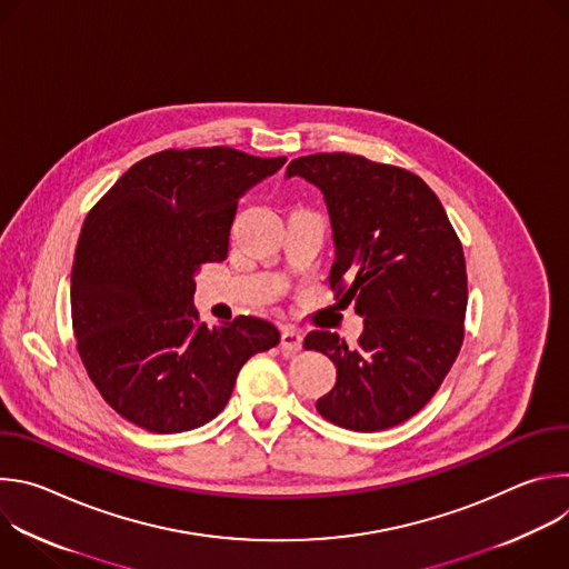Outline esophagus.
I'll return each mask as SVG.
<instances>
[{"mask_svg": "<svg viewBox=\"0 0 569 569\" xmlns=\"http://www.w3.org/2000/svg\"><path fill=\"white\" fill-rule=\"evenodd\" d=\"M301 345H303V336L295 329H283L281 331V349L286 353H297L301 351Z\"/></svg>", "mask_w": 569, "mask_h": 569, "instance_id": "34e87169", "label": "esophagus"}]
</instances>
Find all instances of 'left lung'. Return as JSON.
Here are the masks:
<instances>
[{
  "label": "left lung",
  "instance_id": "left-lung-1",
  "mask_svg": "<svg viewBox=\"0 0 569 569\" xmlns=\"http://www.w3.org/2000/svg\"><path fill=\"white\" fill-rule=\"evenodd\" d=\"M286 178L321 191L336 248L329 283L365 317L356 347L331 331L306 336L338 369L317 412L356 432L408 421L463 342L466 261L446 209L419 176L349 152L297 157Z\"/></svg>",
  "mask_w": 569,
  "mask_h": 569
}]
</instances>
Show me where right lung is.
<instances>
[{"instance_id": "right-lung-1", "label": "right lung", "mask_w": 569, "mask_h": 569, "mask_svg": "<svg viewBox=\"0 0 569 569\" xmlns=\"http://www.w3.org/2000/svg\"><path fill=\"white\" fill-rule=\"evenodd\" d=\"M283 164L227 146L161 150L88 213L71 268L73 336L126 421L159 435L200 428L224 410L240 367L279 345L259 317L209 329L193 292L200 266L227 259L238 200Z\"/></svg>"}]
</instances>
